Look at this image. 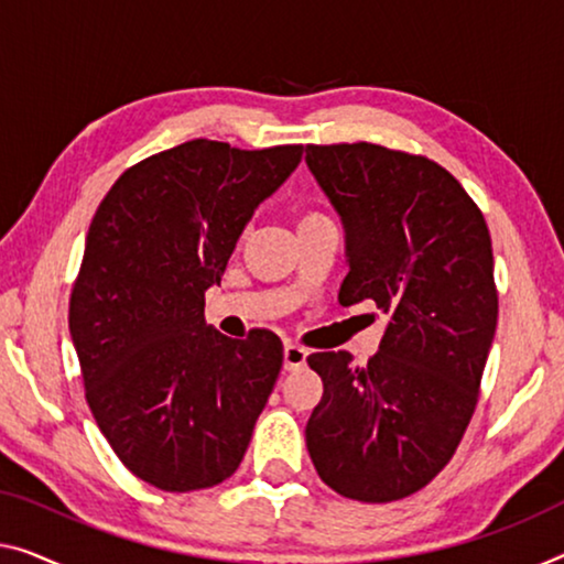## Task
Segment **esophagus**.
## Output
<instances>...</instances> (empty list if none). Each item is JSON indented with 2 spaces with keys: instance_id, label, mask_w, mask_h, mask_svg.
<instances>
[{
  "instance_id": "1",
  "label": "esophagus",
  "mask_w": 564,
  "mask_h": 564,
  "mask_svg": "<svg viewBox=\"0 0 564 564\" xmlns=\"http://www.w3.org/2000/svg\"><path fill=\"white\" fill-rule=\"evenodd\" d=\"M306 357H308V351L304 347H296V344H285L283 347V367L289 369V372L291 369L304 367Z\"/></svg>"
}]
</instances>
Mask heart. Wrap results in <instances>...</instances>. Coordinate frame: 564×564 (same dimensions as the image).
Segmentation results:
<instances>
[{
  "instance_id": "obj_1",
  "label": "heart",
  "mask_w": 564,
  "mask_h": 564,
  "mask_svg": "<svg viewBox=\"0 0 564 564\" xmlns=\"http://www.w3.org/2000/svg\"><path fill=\"white\" fill-rule=\"evenodd\" d=\"M316 220H324L322 215H304L301 217V225H306V223H316Z\"/></svg>"
}]
</instances>
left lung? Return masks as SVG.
I'll return each mask as SVG.
<instances>
[{
    "label": "left lung",
    "mask_w": 564,
    "mask_h": 564,
    "mask_svg": "<svg viewBox=\"0 0 564 564\" xmlns=\"http://www.w3.org/2000/svg\"><path fill=\"white\" fill-rule=\"evenodd\" d=\"M344 228L339 304L388 316L365 367L349 351L306 362L324 394L306 423L316 474L347 499L410 497L438 476L474 415L497 332L491 235L458 180L377 144L306 147Z\"/></svg>",
    "instance_id": "8db88e82"
}]
</instances>
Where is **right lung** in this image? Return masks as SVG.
Segmentation results:
<instances>
[{"label":"right lung","instance_id":"obj_1","mask_svg":"<svg viewBox=\"0 0 564 564\" xmlns=\"http://www.w3.org/2000/svg\"><path fill=\"white\" fill-rule=\"evenodd\" d=\"M301 154L187 141L123 172L90 223L73 347L100 433L156 489L232 476L279 380V336L230 339L207 326L205 291L220 285L242 230Z\"/></svg>","mask_w":564,"mask_h":564}]
</instances>
